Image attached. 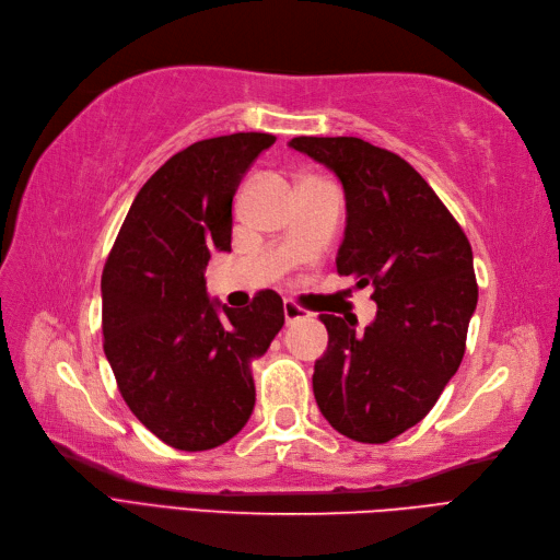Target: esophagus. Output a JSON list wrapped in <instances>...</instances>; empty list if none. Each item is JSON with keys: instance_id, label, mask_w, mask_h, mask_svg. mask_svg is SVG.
Masks as SVG:
<instances>
[{"instance_id": "esophagus-1", "label": "esophagus", "mask_w": 560, "mask_h": 560, "mask_svg": "<svg viewBox=\"0 0 560 560\" xmlns=\"http://www.w3.org/2000/svg\"><path fill=\"white\" fill-rule=\"evenodd\" d=\"M283 316H285V323H295V320H306V318H312V314H310V312L302 310L300 304H295V302H291V300H285V302H283Z\"/></svg>"}]
</instances>
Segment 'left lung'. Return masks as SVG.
<instances>
[{"mask_svg": "<svg viewBox=\"0 0 560 560\" xmlns=\"http://www.w3.org/2000/svg\"><path fill=\"white\" fill-rule=\"evenodd\" d=\"M291 147L337 174L347 197L337 272L372 283L376 318L320 314L328 351L314 398L355 442L384 444L417 425L456 374L477 306L472 246L407 160L358 137H295Z\"/></svg>", "mask_w": 560, "mask_h": 560, "instance_id": "obj_1", "label": "left lung"}]
</instances>
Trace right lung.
Returning a JSON list of instances; mask_svg holds the SVG:
<instances>
[{
  "label": "right lung",
  "instance_id": "obj_1",
  "mask_svg": "<svg viewBox=\"0 0 560 560\" xmlns=\"http://www.w3.org/2000/svg\"><path fill=\"white\" fill-rule=\"evenodd\" d=\"M275 141L237 132L172 155L137 192L104 265L106 360L135 417L174 448L237 435L256 405L250 360L283 326L275 291L221 314L205 281L213 250H230L242 176Z\"/></svg>",
  "mask_w": 560,
  "mask_h": 560
}]
</instances>
